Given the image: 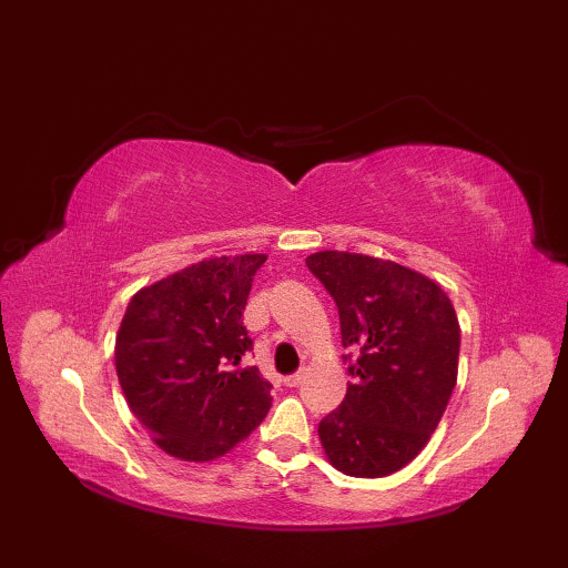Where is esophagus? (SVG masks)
<instances>
[{
    "mask_svg": "<svg viewBox=\"0 0 568 568\" xmlns=\"http://www.w3.org/2000/svg\"><path fill=\"white\" fill-rule=\"evenodd\" d=\"M303 381H305V371H297V373H293V376H287L283 383L287 385V388H297Z\"/></svg>",
    "mask_w": 568,
    "mask_h": 568,
    "instance_id": "1",
    "label": "esophagus"
}]
</instances>
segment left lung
Returning <instances> with one entry per match:
<instances>
[{
	"instance_id": "obj_1",
	"label": "left lung",
	"mask_w": 568,
	"mask_h": 568,
	"mask_svg": "<svg viewBox=\"0 0 568 568\" xmlns=\"http://www.w3.org/2000/svg\"><path fill=\"white\" fill-rule=\"evenodd\" d=\"M307 268L339 307L354 383L320 422L324 454L356 478H381L425 449L456 385L462 329L427 275L364 253L320 251Z\"/></svg>"
}]
</instances>
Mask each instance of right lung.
Wrapping results in <instances>:
<instances>
[{
  "label": "right lung",
  "mask_w": 568,
  "mask_h": 568,
  "mask_svg": "<svg viewBox=\"0 0 568 568\" xmlns=\"http://www.w3.org/2000/svg\"><path fill=\"white\" fill-rule=\"evenodd\" d=\"M263 253L207 258L131 297L114 364L131 413L165 454L212 462L256 429L271 383L244 366V310Z\"/></svg>",
  "instance_id": "obj_1"
}]
</instances>
